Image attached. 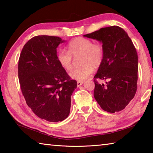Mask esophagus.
I'll use <instances>...</instances> for the list:
<instances>
[{"instance_id": "1", "label": "esophagus", "mask_w": 153, "mask_h": 153, "mask_svg": "<svg viewBox=\"0 0 153 153\" xmlns=\"http://www.w3.org/2000/svg\"><path fill=\"white\" fill-rule=\"evenodd\" d=\"M84 84V82H79L77 81V87H79L80 86H82V85Z\"/></svg>"}]
</instances>
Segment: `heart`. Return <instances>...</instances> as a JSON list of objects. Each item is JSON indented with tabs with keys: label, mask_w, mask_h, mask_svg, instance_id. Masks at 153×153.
Listing matches in <instances>:
<instances>
[{
	"label": "heart",
	"mask_w": 153,
	"mask_h": 153,
	"mask_svg": "<svg viewBox=\"0 0 153 153\" xmlns=\"http://www.w3.org/2000/svg\"><path fill=\"white\" fill-rule=\"evenodd\" d=\"M68 51L60 49L56 59L60 65L65 70L71 69L73 65L72 55H82V67L75 68L69 72L71 79L83 82L88 78L94 70V67L101 65L104 57V49L99 43H93L90 39L85 38H76L68 45Z\"/></svg>",
	"instance_id": "1"
}]
</instances>
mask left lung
<instances>
[{
  "label": "left lung",
  "instance_id": "8db88e82",
  "mask_svg": "<svg viewBox=\"0 0 153 153\" xmlns=\"http://www.w3.org/2000/svg\"><path fill=\"white\" fill-rule=\"evenodd\" d=\"M84 37L102 44L104 57L94 79L107 80L106 85L94 80V97L103 110L114 113L125 108L135 96L138 60L135 46L119 26L100 28Z\"/></svg>",
  "mask_w": 153,
  "mask_h": 153
}]
</instances>
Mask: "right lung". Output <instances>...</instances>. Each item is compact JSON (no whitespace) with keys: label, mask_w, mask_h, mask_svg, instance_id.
I'll return each instance as SVG.
<instances>
[{"label":"right lung","mask_w":153,"mask_h":153,"mask_svg":"<svg viewBox=\"0 0 153 153\" xmlns=\"http://www.w3.org/2000/svg\"><path fill=\"white\" fill-rule=\"evenodd\" d=\"M64 42L57 36H35L24 45L18 63L27 105L38 117L50 122L68 117L71 97L77 88V82L71 79L56 59V48Z\"/></svg>","instance_id":"right-lung-1"}]
</instances>
